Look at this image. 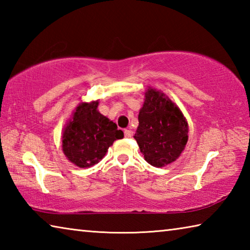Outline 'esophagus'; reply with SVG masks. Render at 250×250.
<instances>
[{
  "label": "esophagus",
  "mask_w": 250,
  "mask_h": 250,
  "mask_svg": "<svg viewBox=\"0 0 250 250\" xmlns=\"http://www.w3.org/2000/svg\"><path fill=\"white\" fill-rule=\"evenodd\" d=\"M132 134H133V132L131 130H129V129L125 130V138H131V137H132Z\"/></svg>",
  "instance_id": "1"
}]
</instances>
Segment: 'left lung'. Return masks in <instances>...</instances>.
<instances>
[{
	"label": "left lung",
	"instance_id": "left-lung-1",
	"mask_svg": "<svg viewBox=\"0 0 250 250\" xmlns=\"http://www.w3.org/2000/svg\"><path fill=\"white\" fill-rule=\"evenodd\" d=\"M138 119L134 139L146 162L156 167L174 162L188 139L181 110L162 92L149 88Z\"/></svg>",
	"mask_w": 250,
	"mask_h": 250
}]
</instances>
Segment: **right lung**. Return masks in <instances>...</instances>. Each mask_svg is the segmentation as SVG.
Wrapping results in <instances>:
<instances>
[{
	"mask_svg": "<svg viewBox=\"0 0 250 250\" xmlns=\"http://www.w3.org/2000/svg\"><path fill=\"white\" fill-rule=\"evenodd\" d=\"M98 101L80 104L62 133V151L79 167L95 166L124 132L98 112Z\"/></svg>",
	"mask_w": 250,
	"mask_h": 250,
	"instance_id": "obj_1",
	"label": "right lung"
}]
</instances>
